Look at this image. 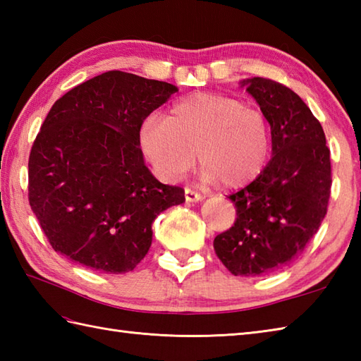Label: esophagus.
Masks as SVG:
<instances>
[{
	"label": "esophagus",
	"mask_w": 361,
	"mask_h": 361,
	"mask_svg": "<svg viewBox=\"0 0 361 361\" xmlns=\"http://www.w3.org/2000/svg\"><path fill=\"white\" fill-rule=\"evenodd\" d=\"M185 198H186V202L194 203V202L203 200V195L200 192H197V190H194V189L185 188Z\"/></svg>",
	"instance_id": "1"
}]
</instances>
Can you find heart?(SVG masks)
I'll return each mask as SVG.
<instances>
[{
    "label": "heart",
    "mask_w": 361,
    "mask_h": 361,
    "mask_svg": "<svg viewBox=\"0 0 361 361\" xmlns=\"http://www.w3.org/2000/svg\"><path fill=\"white\" fill-rule=\"evenodd\" d=\"M271 124L240 97L195 93L175 102L166 119L142 122L140 145L167 181L181 178L195 153L206 181L226 189L248 185L262 173L271 153Z\"/></svg>",
    "instance_id": "heart-1"
}]
</instances>
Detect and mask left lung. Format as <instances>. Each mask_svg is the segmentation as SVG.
I'll return each instance as SVG.
<instances>
[{
  "mask_svg": "<svg viewBox=\"0 0 361 361\" xmlns=\"http://www.w3.org/2000/svg\"><path fill=\"white\" fill-rule=\"evenodd\" d=\"M245 85L270 119L273 158L255 181L228 197L237 217L214 239V250L234 276H264L301 255L319 229L331 197V150L319 121L295 91L265 78Z\"/></svg>",
  "mask_w": 361,
  "mask_h": 361,
  "instance_id": "8db88e82",
  "label": "left lung"
}]
</instances>
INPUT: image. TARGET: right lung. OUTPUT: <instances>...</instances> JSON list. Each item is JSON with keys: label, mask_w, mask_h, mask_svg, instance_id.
I'll use <instances>...</instances> for the list:
<instances>
[{"label": "right lung", "mask_w": 361, "mask_h": 361, "mask_svg": "<svg viewBox=\"0 0 361 361\" xmlns=\"http://www.w3.org/2000/svg\"><path fill=\"white\" fill-rule=\"evenodd\" d=\"M178 88L109 71L56 101L32 144L27 197L54 251L94 271H132L152 245V221L185 202L144 164V119Z\"/></svg>", "instance_id": "add662e5"}]
</instances>
